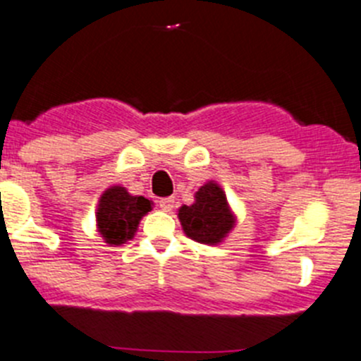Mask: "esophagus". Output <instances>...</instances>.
Masks as SVG:
<instances>
[{"instance_id":"obj_1","label":"esophagus","mask_w":361,"mask_h":361,"mask_svg":"<svg viewBox=\"0 0 361 361\" xmlns=\"http://www.w3.org/2000/svg\"><path fill=\"white\" fill-rule=\"evenodd\" d=\"M159 206L164 212H171L174 208V197H164L159 201Z\"/></svg>"}]
</instances>
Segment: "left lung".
I'll return each mask as SVG.
<instances>
[{
	"mask_svg": "<svg viewBox=\"0 0 361 361\" xmlns=\"http://www.w3.org/2000/svg\"><path fill=\"white\" fill-rule=\"evenodd\" d=\"M190 206L178 209L183 233L202 245H220L236 226V215L227 202L226 192L209 180L194 194Z\"/></svg>",
	"mask_w": 361,
	"mask_h": 361,
	"instance_id": "1",
	"label": "left lung"
}]
</instances>
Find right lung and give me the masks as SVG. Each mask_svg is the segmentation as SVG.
Wrapping results in <instances>:
<instances>
[{"instance_id":"obj_1","label":"right lung","mask_w":361,"mask_h":361,"mask_svg":"<svg viewBox=\"0 0 361 361\" xmlns=\"http://www.w3.org/2000/svg\"><path fill=\"white\" fill-rule=\"evenodd\" d=\"M153 209V201L132 195L121 185H113L100 195L95 219L97 231L107 245H123L137 233L142 216Z\"/></svg>"}]
</instances>
